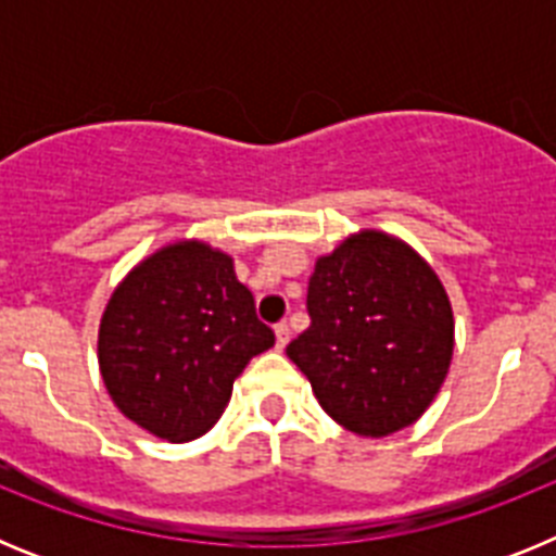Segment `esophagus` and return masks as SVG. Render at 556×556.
<instances>
[{"label":"esophagus","mask_w":556,"mask_h":556,"mask_svg":"<svg viewBox=\"0 0 556 556\" xmlns=\"http://www.w3.org/2000/svg\"><path fill=\"white\" fill-rule=\"evenodd\" d=\"M287 342H289V326L287 323H278V326H275V345H278V351H283Z\"/></svg>","instance_id":"1"}]
</instances>
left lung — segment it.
Masks as SVG:
<instances>
[{"instance_id":"1","label":"left lung","mask_w":556,"mask_h":556,"mask_svg":"<svg viewBox=\"0 0 556 556\" xmlns=\"http://www.w3.org/2000/svg\"><path fill=\"white\" fill-rule=\"evenodd\" d=\"M312 326L287 348L328 417L378 440L417 424L454 358V308L424 255L362 228L317 255Z\"/></svg>"}]
</instances>
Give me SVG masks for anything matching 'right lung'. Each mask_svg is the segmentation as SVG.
Segmentation results:
<instances>
[{
  "label": "right lung",
  "instance_id": "right-lung-1",
  "mask_svg": "<svg viewBox=\"0 0 556 556\" xmlns=\"http://www.w3.org/2000/svg\"><path fill=\"white\" fill-rule=\"evenodd\" d=\"M275 345L255 317L233 255L172 239L116 283L97 333L113 406L166 443L203 437L223 417L248 362Z\"/></svg>",
  "mask_w": 556,
  "mask_h": 556
}]
</instances>
